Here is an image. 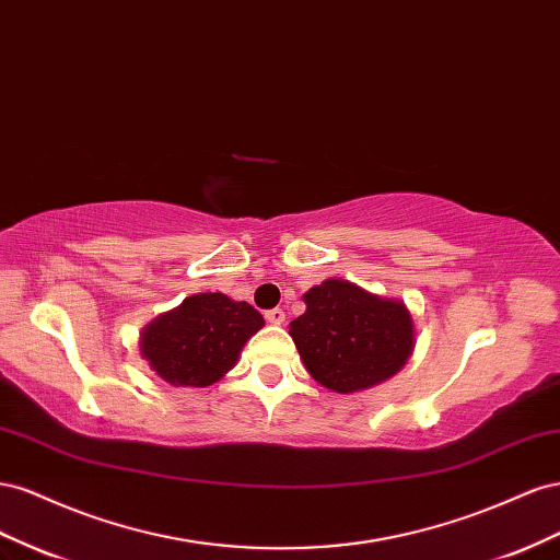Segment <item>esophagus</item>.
<instances>
[{
    "mask_svg": "<svg viewBox=\"0 0 560 560\" xmlns=\"http://www.w3.org/2000/svg\"><path fill=\"white\" fill-rule=\"evenodd\" d=\"M265 318L269 324H275V326H279V324H283V318H285V312L281 310V307H275V310H267L265 312Z\"/></svg>",
    "mask_w": 560,
    "mask_h": 560,
    "instance_id": "obj_1",
    "label": "esophagus"
}]
</instances>
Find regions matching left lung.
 Returning <instances> with one entry per match:
<instances>
[{
    "label": "left lung",
    "instance_id": "left-lung-1",
    "mask_svg": "<svg viewBox=\"0 0 560 560\" xmlns=\"http://www.w3.org/2000/svg\"><path fill=\"white\" fill-rule=\"evenodd\" d=\"M305 305L291 322V338L310 375L332 392L380 385L412 354L415 328L404 302L328 279L305 293Z\"/></svg>",
    "mask_w": 560,
    "mask_h": 560
}]
</instances>
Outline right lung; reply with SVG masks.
Segmentation results:
<instances>
[{
  "label": "right lung",
  "mask_w": 560,
  "mask_h": 560,
  "mask_svg": "<svg viewBox=\"0 0 560 560\" xmlns=\"http://www.w3.org/2000/svg\"><path fill=\"white\" fill-rule=\"evenodd\" d=\"M262 324V314L248 302L222 293L189 295L142 330L140 354L168 385L209 387L232 369Z\"/></svg>",
  "instance_id": "obj_1"
}]
</instances>
